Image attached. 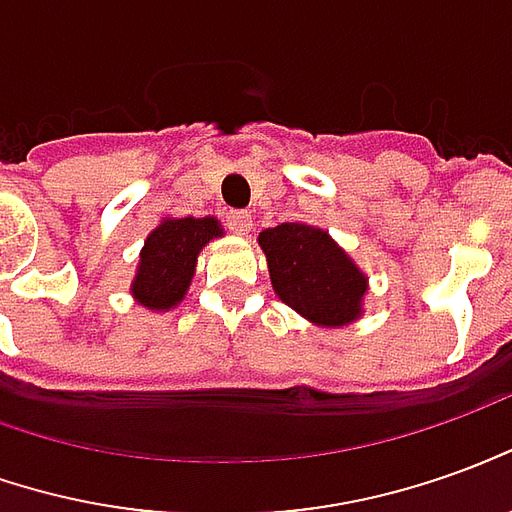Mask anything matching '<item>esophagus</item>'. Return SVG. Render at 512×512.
<instances>
[{
    "instance_id": "34e87169",
    "label": "esophagus",
    "mask_w": 512,
    "mask_h": 512,
    "mask_svg": "<svg viewBox=\"0 0 512 512\" xmlns=\"http://www.w3.org/2000/svg\"><path fill=\"white\" fill-rule=\"evenodd\" d=\"M225 222H228V228L236 231V234H248L250 228H253V220H250L245 211H228Z\"/></svg>"
}]
</instances>
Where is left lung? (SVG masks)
Segmentation results:
<instances>
[{"label":"left lung","instance_id":"obj_1","mask_svg":"<svg viewBox=\"0 0 512 512\" xmlns=\"http://www.w3.org/2000/svg\"><path fill=\"white\" fill-rule=\"evenodd\" d=\"M273 290L309 323L348 326L362 315L368 278L329 231L309 222H281L259 234Z\"/></svg>","mask_w":512,"mask_h":512}]
</instances>
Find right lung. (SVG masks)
Masks as SVG:
<instances>
[{
	"label": "right lung",
	"instance_id": "add662e5",
	"mask_svg": "<svg viewBox=\"0 0 512 512\" xmlns=\"http://www.w3.org/2000/svg\"><path fill=\"white\" fill-rule=\"evenodd\" d=\"M214 236H222V225L214 217H164L144 239L136 278L130 284L133 298L153 312L178 306L195 276L197 253Z\"/></svg>",
	"mask_w": 512,
	"mask_h": 512
}]
</instances>
